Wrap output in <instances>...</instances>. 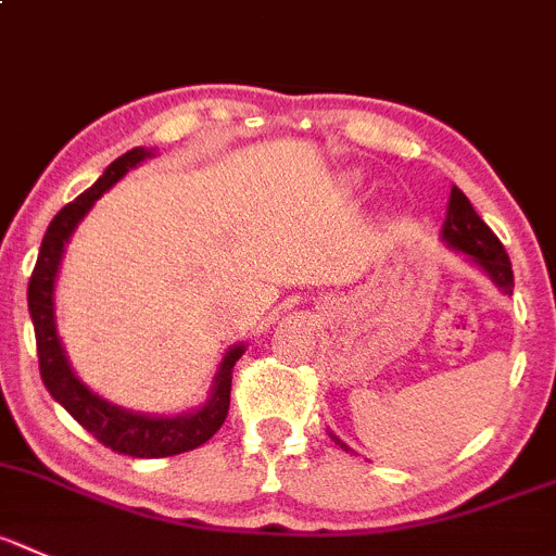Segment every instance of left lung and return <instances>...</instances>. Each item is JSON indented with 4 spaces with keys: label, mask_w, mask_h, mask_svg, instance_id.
Wrapping results in <instances>:
<instances>
[{
    "label": "left lung",
    "mask_w": 556,
    "mask_h": 556,
    "mask_svg": "<svg viewBox=\"0 0 556 556\" xmlns=\"http://www.w3.org/2000/svg\"><path fill=\"white\" fill-rule=\"evenodd\" d=\"M442 237H445L447 245H453L456 251L475 258L502 292H513V269L510 258H507L505 253V245H502L500 237L480 220V215L475 213L469 199L458 188L451 190V207H447V220L445 229H442Z\"/></svg>",
    "instance_id": "obj_1"
}]
</instances>
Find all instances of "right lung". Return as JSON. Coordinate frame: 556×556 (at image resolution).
Listing matches in <instances>:
<instances>
[{"label": "right lung", "mask_w": 556, "mask_h": 556, "mask_svg": "<svg viewBox=\"0 0 556 556\" xmlns=\"http://www.w3.org/2000/svg\"><path fill=\"white\" fill-rule=\"evenodd\" d=\"M144 157H150V152L144 147H136V150L125 152L123 157H116L92 188L84 190L78 199H73L71 204H65L54 215V220H51L49 231L43 237V245H40V253H37L26 298H29V314L37 341V363H40V377H43L46 390L71 412L78 426L87 428L94 440L109 447V451L134 458H166L204 445L224 426L231 401V368L242 357L245 346H235L226 354L224 363H220L218 377H215L213 395L193 415H134V412L105 404L103 399L92 395L78 382L76 374L67 366L60 338H56L54 300H51L54 298V278L56 269H60L62 253H65V242L71 240L76 224L87 215V210L92 207L94 199L103 190H109L116 179L125 177Z\"/></svg>", "instance_id": "right-lung-1"}]
</instances>
